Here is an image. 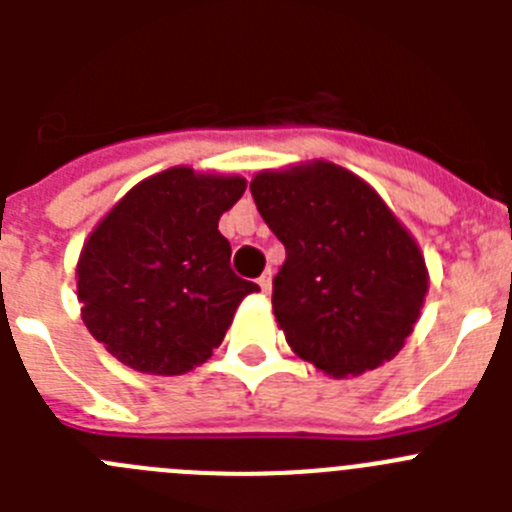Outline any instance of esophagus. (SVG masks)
Segmentation results:
<instances>
[{
	"mask_svg": "<svg viewBox=\"0 0 512 512\" xmlns=\"http://www.w3.org/2000/svg\"><path fill=\"white\" fill-rule=\"evenodd\" d=\"M259 287H261V292H264V295H269V292H271V271H264V274H261Z\"/></svg>",
	"mask_w": 512,
	"mask_h": 512,
	"instance_id": "34e87169",
	"label": "esophagus"
}]
</instances>
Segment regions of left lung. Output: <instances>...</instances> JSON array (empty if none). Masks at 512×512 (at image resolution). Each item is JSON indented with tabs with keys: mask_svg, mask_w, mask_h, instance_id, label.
Masks as SVG:
<instances>
[{
	"mask_svg": "<svg viewBox=\"0 0 512 512\" xmlns=\"http://www.w3.org/2000/svg\"><path fill=\"white\" fill-rule=\"evenodd\" d=\"M251 194L287 251L271 307L292 351L338 379L395 359L420 318L428 269L382 197L330 161L261 171Z\"/></svg>",
	"mask_w": 512,
	"mask_h": 512,
	"instance_id": "left-lung-1",
	"label": "left lung"
}]
</instances>
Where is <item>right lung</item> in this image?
<instances>
[{"instance_id":"right-lung-1","label":"right lung","mask_w":512,"mask_h":512,"mask_svg":"<svg viewBox=\"0 0 512 512\" xmlns=\"http://www.w3.org/2000/svg\"><path fill=\"white\" fill-rule=\"evenodd\" d=\"M243 176L174 166L135 184L81 248L76 295L99 343L135 372L174 377L207 361L241 300L259 284L235 277L220 215Z\"/></svg>"}]
</instances>
